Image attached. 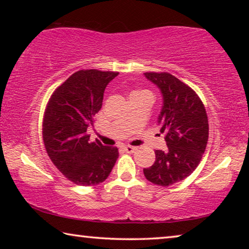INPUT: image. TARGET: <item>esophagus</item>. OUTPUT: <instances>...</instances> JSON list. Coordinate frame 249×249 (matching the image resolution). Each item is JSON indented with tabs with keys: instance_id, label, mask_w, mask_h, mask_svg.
Instances as JSON below:
<instances>
[{
	"instance_id": "1",
	"label": "esophagus",
	"mask_w": 249,
	"mask_h": 249,
	"mask_svg": "<svg viewBox=\"0 0 249 249\" xmlns=\"http://www.w3.org/2000/svg\"><path fill=\"white\" fill-rule=\"evenodd\" d=\"M126 153H128V154H132V153H134L135 150H137V148L136 147H134V146H124V148H123Z\"/></svg>"
}]
</instances>
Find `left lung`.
<instances>
[{"label":"left lung","instance_id":"1","mask_svg":"<svg viewBox=\"0 0 249 249\" xmlns=\"http://www.w3.org/2000/svg\"><path fill=\"white\" fill-rule=\"evenodd\" d=\"M162 93L158 123L165 133L167 151L156 150L154 165L145 168L146 179L168 187L190 176L199 166L209 140L204 104L196 91L169 72H145Z\"/></svg>","mask_w":249,"mask_h":249}]
</instances>
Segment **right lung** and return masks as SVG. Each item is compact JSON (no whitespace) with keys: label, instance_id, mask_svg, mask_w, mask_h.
Instances as JSON below:
<instances>
[{"label":"right lung","instance_id":"obj_1","mask_svg":"<svg viewBox=\"0 0 249 249\" xmlns=\"http://www.w3.org/2000/svg\"><path fill=\"white\" fill-rule=\"evenodd\" d=\"M119 72L79 70L53 92L43 119L46 151L57 169L71 182L84 187L107 178L119 158L117 147L90 141L88 127L102 107L107 83Z\"/></svg>","mask_w":249,"mask_h":249}]
</instances>
